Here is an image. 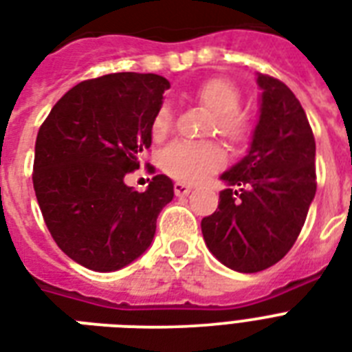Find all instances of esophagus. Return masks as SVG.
<instances>
[{
	"label": "esophagus",
	"mask_w": 352,
	"mask_h": 352,
	"mask_svg": "<svg viewBox=\"0 0 352 352\" xmlns=\"http://www.w3.org/2000/svg\"><path fill=\"white\" fill-rule=\"evenodd\" d=\"M173 190H175L177 197H184V195H188V193L192 192V186H190V184H186V182L179 181V182H175Z\"/></svg>",
	"instance_id": "esophagus-1"
}]
</instances>
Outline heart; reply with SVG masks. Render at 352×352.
Segmentation results:
<instances>
[{"mask_svg": "<svg viewBox=\"0 0 352 352\" xmlns=\"http://www.w3.org/2000/svg\"><path fill=\"white\" fill-rule=\"evenodd\" d=\"M195 100L206 107L215 117V129L232 144H243L252 133V124L246 115L239 113V89L226 78H212L204 82L195 93ZM173 126V117L168 106L157 111L151 124V135L155 140L168 137ZM225 164V151L214 142H173L162 151L160 166L173 179L184 182H197L219 170Z\"/></svg>", "mask_w": 352, "mask_h": 352, "instance_id": "1", "label": "heart"}]
</instances>
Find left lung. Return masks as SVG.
<instances>
[{
    "mask_svg": "<svg viewBox=\"0 0 352 352\" xmlns=\"http://www.w3.org/2000/svg\"><path fill=\"white\" fill-rule=\"evenodd\" d=\"M259 118L239 162L221 175L226 190L201 221L204 243L225 267L259 272L292 248L316 195V142L294 93L257 73ZM235 186V188H230Z\"/></svg>",
    "mask_w": 352,
    "mask_h": 352,
    "instance_id": "1",
    "label": "left lung"
}]
</instances>
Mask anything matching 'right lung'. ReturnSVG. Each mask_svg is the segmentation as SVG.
<instances>
[{"instance_id": "1", "label": "right lung", "mask_w": 352, "mask_h": 352, "mask_svg": "<svg viewBox=\"0 0 352 352\" xmlns=\"http://www.w3.org/2000/svg\"><path fill=\"white\" fill-rule=\"evenodd\" d=\"M170 82L113 73L85 80L56 102L34 148V192L56 245L95 272L133 263L153 241L173 181L155 175L138 193L124 182L151 146V124Z\"/></svg>"}]
</instances>
